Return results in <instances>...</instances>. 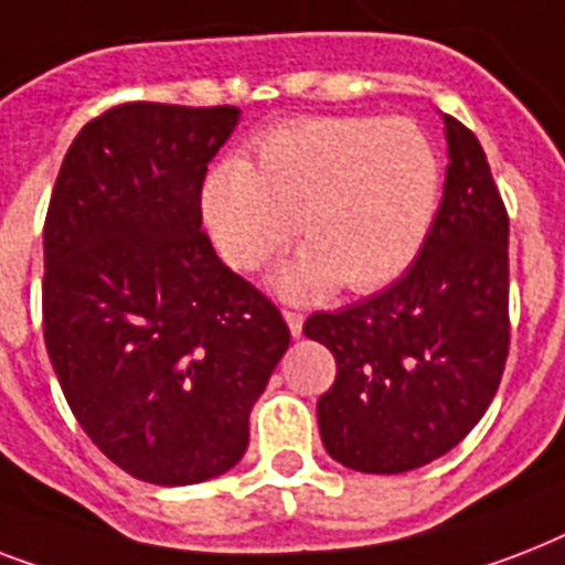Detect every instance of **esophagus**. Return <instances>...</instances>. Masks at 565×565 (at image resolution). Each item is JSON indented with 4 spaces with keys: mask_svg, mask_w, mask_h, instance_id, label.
<instances>
[{
    "mask_svg": "<svg viewBox=\"0 0 565 565\" xmlns=\"http://www.w3.org/2000/svg\"><path fill=\"white\" fill-rule=\"evenodd\" d=\"M284 319H287V326H290L292 337H299L301 326H305V313H299V310H284Z\"/></svg>",
    "mask_w": 565,
    "mask_h": 565,
    "instance_id": "34e87169",
    "label": "esophagus"
}]
</instances>
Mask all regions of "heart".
<instances>
[{
    "label": "heart",
    "mask_w": 565,
    "mask_h": 565,
    "mask_svg": "<svg viewBox=\"0 0 565 565\" xmlns=\"http://www.w3.org/2000/svg\"><path fill=\"white\" fill-rule=\"evenodd\" d=\"M439 202V163L407 119L310 117L273 128L252 167L225 161L202 207L220 255L255 273L292 228L305 246L275 287L310 299L343 284L372 292L419 255Z\"/></svg>",
    "instance_id": "b5f03b06"
}]
</instances>
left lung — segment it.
<instances>
[{
	"label": "left lung",
	"mask_w": 565,
	"mask_h": 565,
	"mask_svg": "<svg viewBox=\"0 0 565 565\" xmlns=\"http://www.w3.org/2000/svg\"><path fill=\"white\" fill-rule=\"evenodd\" d=\"M443 122L446 188L416 264L377 296L305 322L337 361L319 434L358 472H411L451 451L508 363V207L478 137L448 114Z\"/></svg>",
	"instance_id": "left-lung-1"
}]
</instances>
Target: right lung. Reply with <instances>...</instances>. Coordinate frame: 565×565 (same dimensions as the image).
<instances>
[{
  "mask_svg": "<svg viewBox=\"0 0 565 565\" xmlns=\"http://www.w3.org/2000/svg\"><path fill=\"white\" fill-rule=\"evenodd\" d=\"M234 105L126 102L70 146L43 225V337L70 411L140 481L228 472L290 345L281 310L202 231Z\"/></svg>",
  "mask_w": 565,
  "mask_h": 565,
  "instance_id": "1",
  "label": "right lung"
}]
</instances>
